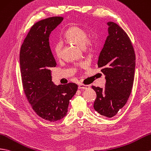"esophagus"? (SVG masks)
I'll return each mask as SVG.
<instances>
[{
	"mask_svg": "<svg viewBox=\"0 0 151 151\" xmlns=\"http://www.w3.org/2000/svg\"><path fill=\"white\" fill-rule=\"evenodd\" d=\"M91 86L89 85H84L82 83H80L78 85V89H90Z\"/></svg>",
	"mask_w": 151,
	"mask_h": 151,
	"instance_id": "obj_1",
	"label": "esophagus"
}]
</instances>
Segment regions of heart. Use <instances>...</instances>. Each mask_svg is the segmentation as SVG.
<instances>
[{
  "label": "heart",
  "instance_id": "obj_1",
  "mask_svg": "<svg viewBox=\"0 0 151 151\" xmlns=\"http://www.w3.org/2000/svg\"><path fill=\"white\" fill-rule=\"evenodd\" d=\"M65 39L69 42L75 44L84 50L91 51L93 50L96 41L94 37L89 36L87 31L85 27L80 26H73L66 31L65 34ZM63 50L62 42H58L54 45L53 52L57 58L61 57Z\"/></svg>",
  "mask_w": 151,
  "mask_h": 151
}]
</instances>
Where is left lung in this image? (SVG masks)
I'll return each mask as SVG.
<instances>
[{
    "instance_id": "1",
    "label": "left lung",
    "mask_w": 151,
    "mask_h": 151,
    "mask_svg": "<svg viewBox=\"0 0 151 151\" xmlns=\"http://www.w3.org/2000/svg\"><path fill=\"white\" fill-rule=\"evenodd\" d=\"M108 36L101 50L98 67L106 76L104 89L92 86L96 93L94 109L108 118L113 117L127 103L134 78L136 57L127 34L117 24L107 22Z\"/></svg>"
}]
</instances>
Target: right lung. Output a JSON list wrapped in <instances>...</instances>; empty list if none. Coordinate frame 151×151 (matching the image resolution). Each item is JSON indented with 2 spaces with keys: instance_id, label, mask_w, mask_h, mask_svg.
I'll use <instances>...</instances> for the list:
<instances>
[{
  "instance_id": "right-lung-1",
  "label": "right lung",
  "mask_w": 151,
  "mask_h": 151,
  "mask_svg": "<svg viewBox=\"0 0 151 151\" xmlns=\"http://www.w3.org/2000/svg\"><path fill=\"white\" fill-rule=\"evenodd\" d=\"M62 17L38 21L31 27L21 46L20 73L24 93L33 111L51 122L61 120L68 113L69 100L78 86L75 83L55 86L51 69L57 65L50 46L52 30L62 22Z\"/></svg>"
}]
</instances>
